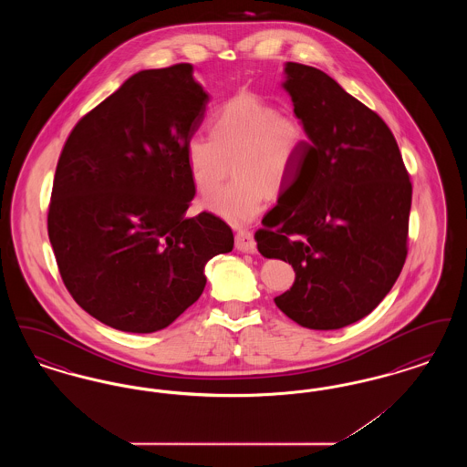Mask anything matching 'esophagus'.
<instances>
[{"label":"esophagus","mask_w":467,"mask_h":467,"mask_svg":"<svg viewBox=\"0 0 467 467\" xmlns=\"http://www.w3.org/2000/svg\"><path fill=\"white\" fill-rule=\"evenodd\" d=\"M236 248L240 252H246V254H254L257 250L255 246V240H254V234L246 229H242L236 233Z\"/></svg>","instance_id":"1"}]
</instances>
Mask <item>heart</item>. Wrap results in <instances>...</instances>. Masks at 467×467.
<instances>
[{"mask_svg": "<svg viewBox=\"0 0 467 467\" xmlns=\"http://www.w3.org/2000/svg\"><path fill=\"white\" fill-rule=\"evenodd\" d=\"M210 136L187 141L185 159L194 185L212 194L233 161L234 180L204 206L227 223H252L269 201V189L282 191L294 175L308 143L303 122L280 113L265 98L244 92L225 101L210 119Z\"/></svg>", "mask_w": 467, "mask_h": 467, "instance_id": "1", "label": "heart"}]
</instances>
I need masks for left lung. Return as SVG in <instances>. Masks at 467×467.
<instances>
[{
	"instance_id": "1",
	"label": "left lung",
	"mask_w": 467,
	"mask_h": 467,
	"mask_svg": "<svg viewBox=\"0 0 467 467\" xmlns=\"http://www.w3.org/2000/svg\"><path fill=\"white\" fill-rule=\"evenodd\" d=\"M284 71L308 143L296 201L267 213L255 242L296 271L275 305L303 327L341 329L375 310L400 276L411 182L378 113L317 67L287 63Z\"/></svg>"
}]
</instances>
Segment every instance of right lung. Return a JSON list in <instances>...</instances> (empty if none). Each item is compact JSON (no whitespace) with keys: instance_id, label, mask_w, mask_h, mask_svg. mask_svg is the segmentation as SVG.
I'll return each mask as SVG.
<instances>
[{"instance_id":"right-lung-1","label":"right lung","mask_w":467,"mask_h":467,"mask_svg":"<svg viewBox=\"0 0 467 467\" xmlns=\"http://www.w3.org/2000/svg\"><path fill=\"white\" fill-rule=\"evenodd\" d=\"M208 94L182 63L143 69L78 120L57 161L48 240L73 299L124 333H156L200 299L206 263L233 250L219 217H185V147Z\"/></svg>"}]
</instances>
